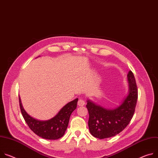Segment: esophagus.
Instances as JSON below:
<instances>
[{
  "instance_id": "obj_1",
  "label": "esophagus",
  "mask_w": 158,
  "mask_h": 158,
  "mask_svg": "<svg viewBox=\"0 0 158 158\" xmlns=\"http://www.w3.org/2000/svg\"><path fill=\"white\" fill-rule=\"evenodd\" d=\"M77 105L79 106H84L85 105V102L84 101V100L80 99H79V101L77 102Z\"/></svg>"
}]
</instances>
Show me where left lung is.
I'll use <instances>...</instances> for the list:
<instances>
[{
  "label": "left lung",
  "mask_w": 158,
  "mask_h": 158,
  "mask_svg": "<svg viewBox=\"0 0 158 158\" xmlns=\"http://www.w3.org/2000/svg\"><path fill=\"white\" fill-rule=\"evenodd\" d=\"M128 93L120 104L113 108H106L91 99L87 100L89 112L88 126L94 137L103 139L118 134L130 123L137 103L138 91L131 70L127 74Z\"/></svg>",
  "instance_id": "obj_1"
}]
</instances>
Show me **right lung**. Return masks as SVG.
I'll list each match as a JSON object with an SVG mask.
<instances>
[{
    "label": "right lung",
    "mask_w": 158,
    "mask_h": 158,
    "mask_svg": "<svg viewBox=\"0 0 158 158\" xmlns=\"http://www.w3.org/2000/svg\"><path fill=\"white\" fill-rule=\"evenodd\" d=\"M78 99L76 98L67 103L52 118L40 120L32 117L25 111L19 96L20 108L25 122L35 134L48 140L58 139L64 135L71 113L77 108Z\"/></svg>",
    "instance_id": "1"
}]
</instances>
